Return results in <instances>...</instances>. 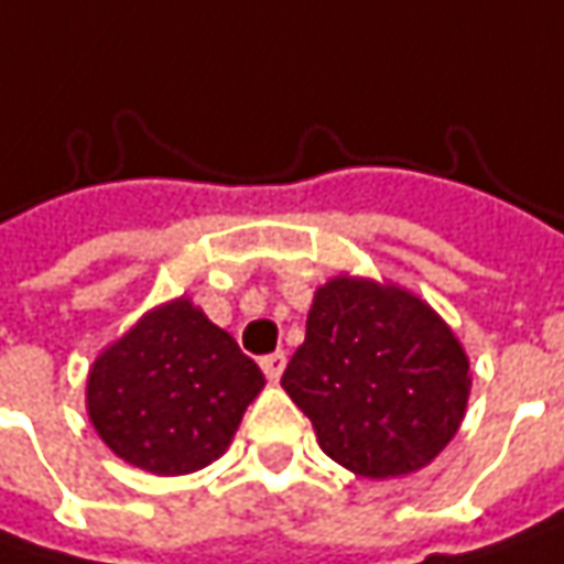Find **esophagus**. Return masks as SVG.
Returning a JSON list of instances; mask_svg holds the SVG:
<instances>
[{
  "mask_svg": "<svg viewBox=\"0 0 564 564\" xmlns=\"http://www.w3.org/2000/svg\"><path fill=\"white\" fill-rule=\"evenodd\" d=\"M260 366L269 382H279L282 372H285V352H269V356H262Z\"/></svg>",
  "mask_w": 564,
  "mask_h": 564,
  "instance_id": "obj_1",
  "label": "esophagus"
}]
</instances>
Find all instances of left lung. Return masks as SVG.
I'll use <instances>...</instances> for the list:
<instances>
[{
    "instance_id": "left-lung-1",
    "label": "left lung",
    "mask_w": 564,
    "mask_h": 564,
    "mask_svg": "<svg viewBox=\"0 0 564 564\" xmlns=\"http://www.w3.org/2000/svg\"><path fill=\"white\" fill-rule=\"evenodd\" d=\"M282 388L334 463L398 478L456 436L471 376L463 343L430 304L398 285L337 275L314 295Z\"/></svg>"
}]
</instances>
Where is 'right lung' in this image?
<instances>
[{"instance_id": "1", "label": "right lung", "mask_w": 564, "mask_h": 564, "mask_svg": "<svg viewBox=\"0 0 564 564\" xmlns=\"http://www.w3.org/2000/svg\"><path fill=\"white\" fill-rule=\"evenodd\" d=\"M265 384L260 366L202 307H153L89 369L86 408L101 443L153 475H185L230 446Z\"/></svg>"}]
</instances>
